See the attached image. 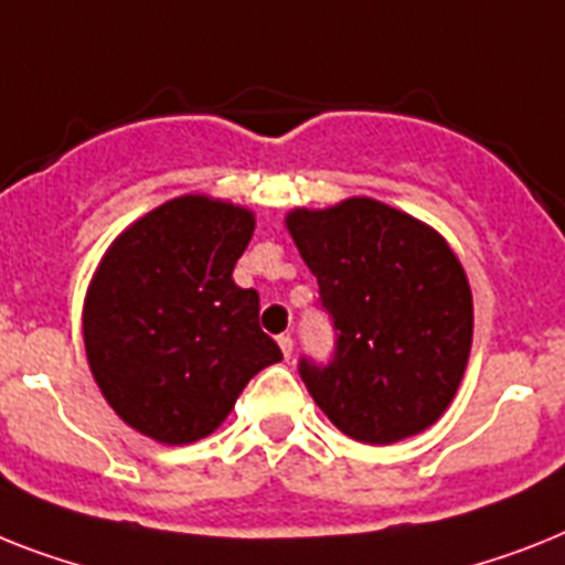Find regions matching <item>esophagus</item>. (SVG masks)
<instances>
[{
	"instance_id": "34e87169",
	"label": "esophagus",
	"mask_w": 565,
	"mask_h": 565,
	"mask_svg": "<svg viewBox=\"0 0 565 565\" xmlns=\"http://www.w3.org/2000/svg\"><path fill=\"white\" fill-rule=\"evenodd\" d=\"M277 343H279V349H282V355L291 358V352H294V338H291V334H279Z\"/></svg>"
}]
</instances>
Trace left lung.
Returning <instances> with one entry per match:
<instances>
[{
  "label": "left lung",
  "mask_w": 565,
  "mask_h": 565,
  "mask_svg": "<svg viewBox=\"0 0 565 565\" xmlns=\"http://www.w3.org/2000/svg\"><path fill=\"white\" fill-rule=\"evenodd\" d=\"M286 227L338 329L329 366L300 361L317 407L363 445L433 427L456 398L473 340V297L445 236L366 195L294 207Z\"/></svg>",
  "instance_id": "8db88e82"
}]
</instances>
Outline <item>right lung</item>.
<instances>
[{"label": "right lung", "mask_w": 565, "mask_h": 565, "mask_svg": "<svg viewBox=\"0 0 565 565\" xmlns=\"http://www.w3.org/2000/svg\"><path fill=\"white\" fill-rule=\"evenodd\" d=\"M254 210L179 195L126 227L83 300L88 370L141 436L190 445L216 430L250 377L282 361L259 294L233 282Z\"/></svg>", "instance_id": "obj_1"}]
</instances>
